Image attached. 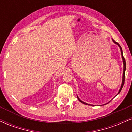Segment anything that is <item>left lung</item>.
I'll list each match as a JSON object with an SVG mask.
<instances>
[{"mask_svg": "<svg viewBox=\"0 0 132 132\" xmlns=\"http://www.w3.org/2000/svg\"><path fill=\"white\" fill-rule=\"evenodd\" d=\"M113 40V42H114V43H116V44H117V45L118 46H119L120 47V48L121 54H122V60H123V79H122V86H121L120 89V90H119V93H118V94H119L121 90H122V88H123V84H124V82H125V69H126V63H125V58H124V57H123V51H122V48H121L120 45L119 44L117 43V42H116V41H114V40ZM77 97H78V99L79 101L80 102H81L82 103V104H86V105H89V104H87V103H85V102H83V101H82L81 99H79V98L78 96H77Z\"/></svg>", "mask_w": 132, "mask_h": 132, "instance_id": "8db88e82", "label": "left lung"}]
</instances>
